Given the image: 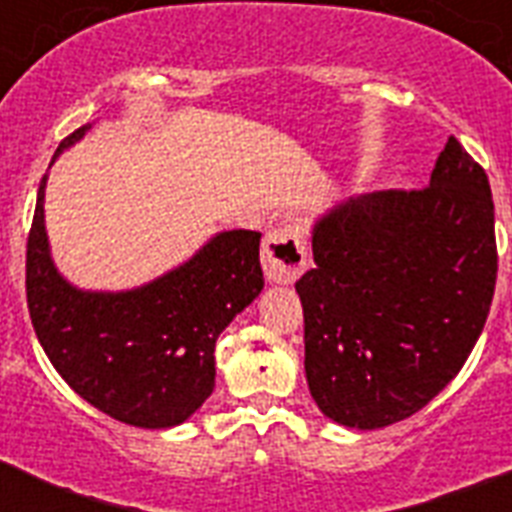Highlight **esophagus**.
Returning <instances> with one entry per match:
<instances>
[{
	"instance_id": "esophagus-1",
	"label": "esophagus",
	"mask_w": 512,
	"mask_h": 512,
	"mask_svg": "<svg viewBox=\"0 0 512 512\" xmlns=\"http://www.w3.org/2000/svg\"><path fill=\"white\" fill-rule=\"evenodd\" d=\"M308 265V228L303 223H287L265 233L263 271L276 284H292L303 276Z\"/></svg>"
}]
</instances>
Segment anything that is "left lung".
<instances>
[{"instance_id":"1","label":"left lung","mask_w":512,"mask_h":512,"mask_svg":"<svg viewBox=\"0 0 512 512\" xmlns=\"http://www.w3.org/2000/svg\"><path fill=\"white\" fill-rule=\"evenodd\" d=\"M313 263L295 284L313 401L358 430L412 417L457 377L492 308L484 167L449 138L425 188L366 193L321 217Z\"/></svg>"}]
</instances>
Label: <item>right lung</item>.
<instances>
[{
  "mask_svg": "<svg viewBox=\"0 0 512 512\" xmlns=\"http://www.w3.org/2000/svg\"><path fill=\"white\" fill-rule=\"evenodd\" d=\"M90 127L68 135L55 156ZM52 156V162H55ZM44 185L26 247L34 332L58 374L108 417L172 428L215 388V342L263 289L260 233L225 231L162 279L130 292H82L52 265Z\"/></svg>",
  "mask_w": 512,
  "mask_h": 512,
  "instance_id": "obj_1",
  "label": "right lung"
}]
</instances>
